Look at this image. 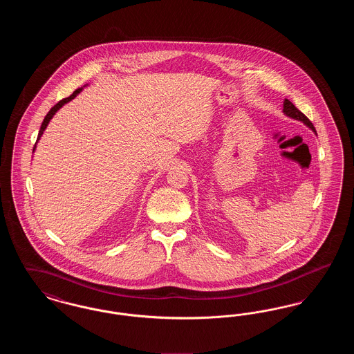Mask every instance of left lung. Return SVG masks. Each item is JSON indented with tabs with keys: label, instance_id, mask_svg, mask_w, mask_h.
I'll return each instance as SVG.
<instances>
[{
	"label": "left lung",
	"instance_id": "left-lung-1",
	"mask_svg": "<svg viewBox=\"0 0 354 354\" xmlns=\"http://www.w3.org/2000/svg\"><path fill=\"white\" fill-rule=\"evenodd\" d=\"M283 113L286 114V117H289V118L296 119V120L303 122L305 126H308V127L316 134V129H315V126L312 124V122L306 118L303 113H301L292 102L289 101V100L284 101V104H283Z\"/></svg>",
	"mask_w": 354,
	"mask_h": 354
}]
</instances>
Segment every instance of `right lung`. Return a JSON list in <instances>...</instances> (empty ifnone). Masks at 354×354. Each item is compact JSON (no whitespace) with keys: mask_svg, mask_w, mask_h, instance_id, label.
Returning a JSON list of instances; mask_svg holds the SVG:
<instances>
[{"mask_svg":"<svg viewBox=\"0 0 354 354\" xmlns=\"http://www.w3.org/2000/svg\"><path fill=\"white\" fill-rule=\"evenodd\" d=\"M84 86H87V84H84ZM84 87H80V88H77L70 97H68V98H64L62 101L58 102L55 106H53L50 109V111L46 114V117H45V119H44V122H42V124H41V129H39V133H38V138H37V142H35V145H34L33 147V152L35 151V147H37V143H38V140L41 139V136H42V134H44V131L46 130V127H48V124H49V122H50L51 118L55 115V113L62 107V106H65L66 103H68V102L71 101V100H74L82 90H84Z\"/></svg>","mask_w":354,"mask_h":354,"instance_id":"1","label":"right lung"}]
</instances>
